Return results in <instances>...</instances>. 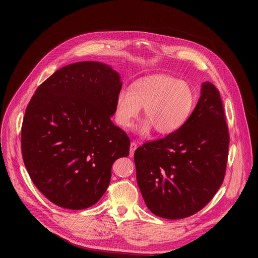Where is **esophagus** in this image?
Instances as JSON below:
<instances>
[{
	"label": "esophagus",
	"instance_id": "esophagus-1",
	"mask_svg": "<svg viewBox=\"0 0 258 258\" xmlns=\"http://www.w3.org/2000/svg\"><path fill=\"white\" fill-rule=\"evenodd\" d=\"M136 150H137V143L135 142V141L131 142V146H130V154H131V156L134 155V153H135V151H136Z\"/></svg>",
	"mask_w": 258,
	"mask_h": 258
}]
</instances>
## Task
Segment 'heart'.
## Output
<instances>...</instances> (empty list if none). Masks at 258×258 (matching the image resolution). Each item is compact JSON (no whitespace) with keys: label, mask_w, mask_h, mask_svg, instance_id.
<instances>
[{"label":"heart","mask_w":258,"mask_h":258,"mask_svg":"<svg viewBox=\"0 0 258 258\" xmlns=\"http://www.w3.org/2000/svg\"><path fill=\"white\" fill-rule=\"evenodd\" d=\"M195 93L186 81L166 74H156L135 81L131 91L122 90L116 99L115 119L121 127H130L143 106L145 120L139 125L145 135L155 128L159 135L180 130L190 116Z\"/></svg>","instance_id":"b5f03b06"}]
</instances>
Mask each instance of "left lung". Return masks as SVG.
<instances>
[{
    "mask_svg": "<svg viewBox=\"0 0 258 258\" xmlns=\"http://www.w3.org/2000/svg\"><path fill=\"white\" fill-rule=\"evenodd\" d=\"M229 141L220 92L207 81L180 130L144 143L134 154L147 208L168 220L188 218L204 208L223 184Z\"/></svg>",
    "mask_w": 258,
    "mask_h": 258,
    "instance_id": "8db88e82",
    "label": "left lung"
}]
</instances>
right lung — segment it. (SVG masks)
I'll return each instance as SVG.
<instances>
[{
  "mask_svg": "<svg viewBox=\"0 0 258 258\" xmlns=\"http://www.w3.org/2000/svg\"><path fill=\"white\" fill-rule=\"evenodd\" d=\"M122 83L110 66H64L40 85L27 105L21 132L24 164L53 204L93 206L111 181L114 162L130 154V138L111 117Z\"/></svg>",
  "mask_w": 258,
  "mask_h": 258,
  "instance_id": "1",
  "label": "right lung"
}]
</instances>
